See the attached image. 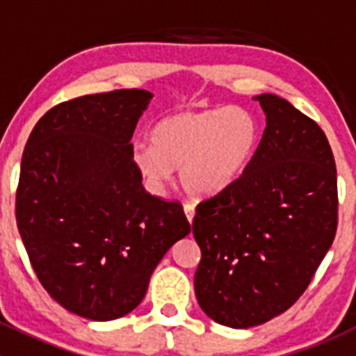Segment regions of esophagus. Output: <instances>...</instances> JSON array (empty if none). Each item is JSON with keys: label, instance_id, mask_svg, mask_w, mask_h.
I'll list each match as a JSON object with an SVG mask.
<instances>
[{"label": "esophagus", "instance_id": "34e87169", "mask_svg": "<svg viewBox=\"0 0 356 356\" xmlns=\"http://www.w3.org/2000/svg\"><path fill=\"white\" fill-rule=\"evenodd\" d=\"M184 213L186 217H188V220L193 222V218H195V204L184 203Z\"/></svg>", "mask_w": 356, "mask_h": 356}]
</instances>
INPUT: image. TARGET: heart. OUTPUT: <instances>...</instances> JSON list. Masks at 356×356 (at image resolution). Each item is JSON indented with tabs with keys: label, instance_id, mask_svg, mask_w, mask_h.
<instances>
[{
	"label": "heart",
	"instance_id": "b5f03b06",
	"mask_svg": "<svg viewBox=\"0 0 356 356\" xmlns=\"http://www.w3.org/2000/svg\"><path fill=\"white\" fill-rule=\"evenodd\" d=\"M151 143H134L131 158L152 191L161 193L181 167V181L193 195H211L245 172L260 143V122L245 106L182 110L152 129Z\"/></svg>",
	"mask_w": 356,
	"mask_h": 356
}]
</instances>
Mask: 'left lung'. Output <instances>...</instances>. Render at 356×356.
Listing matches in <instances>:
<instances>
[{
  "label": "left lung",
  "mask_w": 356,
  "mask_h": 356,
  "mask_svg": "<svg viewBox=\"0 0 356 356\" xmlns=\"http://www.w3.org/2000/svg\"><path fill=\"white\" fill-rule=\"evenodd\" d=\"M253 99L267 117L250 165L196 207L201 310L248 329L296 303L337 229V177L324 131L275 95Z\"/></svg>",
  "instance_id": "left-lung-1"
}]
</instances>
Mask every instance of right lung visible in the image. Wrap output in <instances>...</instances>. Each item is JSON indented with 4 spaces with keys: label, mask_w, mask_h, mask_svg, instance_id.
<instances>
[{
    "label": "right lung",
    "mask_w": 356,
    "mask_h": 356,
    "mask_svg": "<svg viewBox=\"0 0 356 356\" xmlns=\"http://www.w3.org/2000/svg\"><path fill=\"white\" fill-rule=\"evenodd\" d=\"M153 95H88L46 111L25 145L20 238L42 288L89 321L134 310L163 254L191 231L182 204L152 196L131 139Z\"/></svg>",
    "instance_id": "1"
}]
</instances>
